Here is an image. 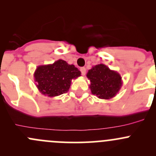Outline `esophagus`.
<instances>
[{
	"label": "esophagus",
	"instance_id": "1",
	"mask_svg": "<svg viewBox=\"0 0 156 156\" xmlns=\"http://www.w3.org/2000/svg\"><path fill=\"white\" fill-rule=\"evenodd\" d=\"M80 70H81V75H85V74H86V69L84 68V67H81Z\"/></svg>",
	"mask_w": 156,
	"mask_h": 156
}]
</instances>
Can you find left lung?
<instances>
[{
  "label": "left lung",
  "mask_w": 156,
  "mask_h": 156,
  "mask_svg": "<svg viewBox=\"0 0 156 156\" xmlns=\"http://www.w3.org/2000/svg\"><path fill=\"white\" fill-rule=\"evenodd\" d=\"M87 77L90 81L91 93L98 98L109 100L117 95L122 87V76L104 64H98L89 69Z\"/></svg>",
  "instance_id": "left-lung-1"
}]
</instances>
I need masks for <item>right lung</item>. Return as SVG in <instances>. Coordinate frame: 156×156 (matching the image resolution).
Here are the masks:
<instances>
[{
    "instance_id": "add662e5",
    "label": "right lung",
    "mask_w": 156,
    "mask_h": 156,
    "mask_svg": "<svg viewBox=\"0 0 156 156\" xmlns=\"http://www.w3.org/2000/svg\"><path fill=\"white\" fill-rule=\"evenodd\" d=\"M81 74L74 65L58 59L53 64L38 66L34 71V78L39 92L53 97L68 92L72 80L76 79Z\"/></svg>"
}]
</instances>
